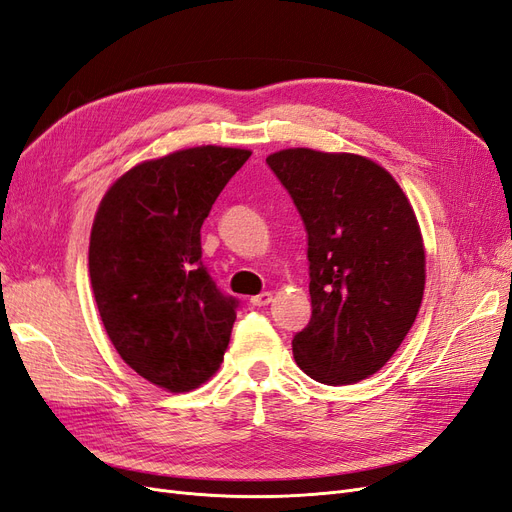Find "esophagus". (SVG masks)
I'll return each instance as SVG.
<instances>
[{"instance_id":"1","label":"esophagus","mask_w":512,"mask_h":512,"mask_svg":"<svg viewBox=\"0 0 512 512\" xmlns=\"http://www.w3.org/2000/svg\"><path fill=\"white\" fill-rule=\"evenodd\" d=\"M250 301L256 307H265V305H269L273 301V292H260V294H256V297H252Z\"/></svg>"}]
</instances>
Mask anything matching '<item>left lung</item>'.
Here are the masks:
<instances>
[{
    "instance_id": "left-lung-1",
    "label": "left lung",
    "mask_w": 512,
    "mask_h": 512,
    "mask_svg": "<svg viewBox=\"0 0 512 512\" xmlns=\"http://www.w3.org/2000/svg\"><path fill=\"white\" fill-rule=\"evenodd\" d=\"M307 232L312 318L292 337L309 378L352 384L404 342L425 290L416 215L382 166L354 153L284 149L267 158Z\"/></svg>"
}]
</instances>
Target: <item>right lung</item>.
I'll use <instances>...</instances> for the list:
<instances>
[{
	"label": "right lung",
	"mask_w": 512,
	"mask_h": 512,
	"mask_svg": "<svg viewBox=\"0 0 512 512\" xmlns=\"http://www.w3.org/2000/svg\"><path fill=\"white\" fill-rule=\"evenodd\" d=\"M247 149L192 147L121 175L89 239L104 329L138 376L170 393L207 382L230 342L239 301L203 265L200 226Z\"/></svg>",
	"instance_id": "right-lung-1"
}]
</instances>
